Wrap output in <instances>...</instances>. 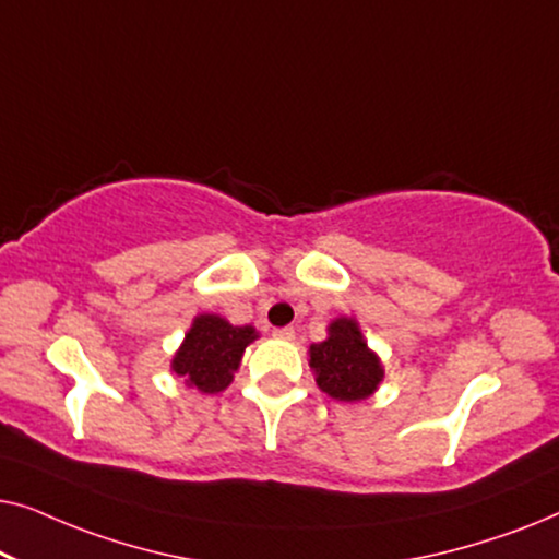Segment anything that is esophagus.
Wrapping results in <instances>:
<instances>
[{"instance_id":"34e87169","label":"esophagus","mask_w":559,"mask_h":559,"mask_svg":"<svg viewBox=\"0 0 559 559\" xmlns=\"http://www.w3.org/2000/svg\"><path fill=\"white\" fill-rule=\"evenodd\" d=\"M274 335L282 341H293L295 338V328L293 325H285V328H274Z\"/></svg>"}]
</instances>
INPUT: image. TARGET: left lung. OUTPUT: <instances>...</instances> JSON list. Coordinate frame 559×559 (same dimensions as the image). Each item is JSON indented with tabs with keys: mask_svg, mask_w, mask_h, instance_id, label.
<instances>
[{
	"mask_svg": "<svg viewBox=\"0 0 559 559\" xmlns=\"http://www.w3.org/2000/svg\"><path fill=\"white\" fill-rule=\"evenodd\" d=\"M310 366L318 386L341 402L366 400L384 377L379 358L371 354L358 325L348 318L331 323L323 343H312Z\"/></svg>",
	"mask_w": 559,
	"mask_h": 559,
	"instance_id": "1",
	"label": "left lung"
}]
</instances>
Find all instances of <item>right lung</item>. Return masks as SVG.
Returning <instances> with one entry per match:
<instances>
[{
	"label": "right lung",
	"instance_id": "right-lung-1",
	"mask_svg": "<svg viewBox=\"0 0 559 559\" xmlns=\"http://www.w3.org/2000/svg\"><path fill=\"white\" fill-rule=\"evenodd\" d=\"M254 338L251 325L239 328L218 316H198L173 358V371L205 394L221 392L231 384L243 348Z\"/></svg>",
	"mask_w": 559,
	"mask_h": 559
}]
</instances>
